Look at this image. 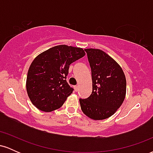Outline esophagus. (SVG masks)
I'll return each mask as SVG.
<instances>
[{
	"instance_id": "esophagus-1",
	"label": "esophagus",
	"mask_w": 153,
	"mask_h": 153,
	"mask_svg": "<svg viewBox=\"0 0 153 153\" xmlns=\"http://www.w3.org/2000/svg\"><path fill=\"white\" fill-rule=\"evenodd\" d=\"M74 89H75V92H77V91H78V85H75V86H74Z\"/></svg>"
}]
</instances>
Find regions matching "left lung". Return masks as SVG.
I'll return each instance as SVG.
<instances>
[{
  "instance_id": "obj_1",
  "label": "left lung",
  "mask_w": 153,
  "mask_h": 153,
  "mask_svg": "<svg viewBox=\"0 0 153 153\" xmlns=\"http://www.w3.org/2000/svg\"><path fill=\"white\" fill-rule=\"evenodd\" d=\"M92 77V94L79 99L82 111L94 120L110 117L125 99L127 81L121 66L99 49H85Z\"/></svg>"
}]
</instances>
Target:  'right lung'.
I'll return each mask as SVG.
<instances>
[{
  "instance_id": "add662e5",
  "label": "right lung",
  "mask_w": 153,
  "mask_h": 153,
  "mask_svg": "<svg viewBox=\"0 0 153 153\" xmlns=\"http://www.w3.org/2000/svg\"><path fill=\"white\" fill-rule=\"evenodd\" d=\"M85 54L82 48L62 45L35 57L28 71L26 87L38 109L50 112L62 106L73 91L66 80L70 65Z\"/></svg>"
}]
</instances>
